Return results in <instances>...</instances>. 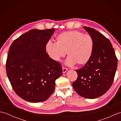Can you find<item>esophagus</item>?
Masks as SVG:
<instances>
[{
    "mask_svg": "<svg viewBox=\"0 0 121 121\" xmlns=\"http://www.w3.org/2000/svg\"><path fill=\"white\" fill-rule=\"evenodd\" d=\"M67 71H68V69H67V68H65V67H62L63 73H65Z\"/></svg>",
    "mask_w": 121,
    "mask_h": 121,
    "instance_id": "obj_1",
    "label": "esophagus"
}]
</instances>
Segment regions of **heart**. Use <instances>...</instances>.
<instances>
[{"instance_id": "1", "label": "heart", "mask_w": 121, "mask_h": 121, "mask_svg": "<svg viewBox=\"0 0 121 121\" xmlns=\"http://www.w3.org/2000/svg\"><path fill=\"white\" fill-rule=\"evenodd\" d=\"M94 40L91 35L79 30L61 33L56 37V43L51 41L46 43V51L52 60L59 61L67 52L68 65H86L91 60L94 50Z\"/></svg>"}]
</instances>
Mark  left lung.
Instances as JSON below:
<instances>
[{
	"instance_id": "8db88e82",
	"label": "left lung",
	"mask_w": 121,
	"mask_h": 121,
	"mask_svg": "<svg viewBox=\"0 0 121 121\" xmlns=\"http://www.w3.org/2000/svg\"><path fill=\"white\" fill-rule=\"evenodd\" d=\"M93 38L94 50L89 62L76 70L78 78L72 86L81 96L95 99L104 94L111 87L117 65V59L110 41L91 27L84 26Z\"/></svg>"
}]
</instances>
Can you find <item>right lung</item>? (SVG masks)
Returning a JSON list of instances; mask_svg holds the SVG:
<instances>
[{
    "label": "right lung",
    "instance_id": "add662e5",
    "mask_svg": "<svg viewBox=\"0 0 121 121\" xmlns=\"http://www.w3.org/2000/svg\"><path fill=\"white\" fill-rule=\"evenodd\" d=\"M55 29L30 30L15 39L9 49L6 72L18 96L30 102L44 101L62 73L61 64L52 60L45 46Z\"/></svg>",
    "mask_w": 121,
    "mask_h": 121
}]
</instances>
